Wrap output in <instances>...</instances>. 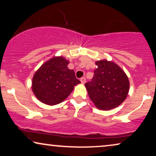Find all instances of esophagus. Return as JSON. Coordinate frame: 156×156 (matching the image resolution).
<instances>
[{
	"label": "esophagus",
	"instance_id": "34e87169",
	"mask_svg": "<svg viewBox=\"0 0 156 156\" xmlns=\"http://www.w3.org/2000/svg\"><path fill=\"white\" fill-rule=\"evenodd\" d=\"M80 82H82V84H84V83L86 82V79L84 77H82L80 79Z\"/></svg>",
	"mask_w": 156,
	"mask_h": 156
}]
</instances>
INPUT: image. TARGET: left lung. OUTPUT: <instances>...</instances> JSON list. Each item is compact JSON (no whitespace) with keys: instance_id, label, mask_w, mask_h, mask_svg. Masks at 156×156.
<instances>
[{"instance_id":"1","label":"left lung","mask_w":156,"mask_h":156,"mask_svg":"<svg viewBox=\"0 0 156 156\" xmlns=\"http://www.w3.org/2000/svg\"><path fill=\"white\" fill-rule=\"evenodd\" d=\"M95 64L97 68L92 80L85 84L89 98L100 110L116 108L129 94V78L124 71L112 61L102 59Z\"/></svg>"}]
</instances>
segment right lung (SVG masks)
<instances>
[{"label": "right lung", "mask_w": 156, "mask_h": 156, "mask_svg": "<svg viewBox=\"0 0 156 156\" xmlns=\"http://www.w3.org/2000/svg\"><path fill=\"white\" fill-rule=\"evenodd\" d=\"M65 57H54L42 65L34 74L32 90L37 99L47 105L53 106L62 102L80 81L73 69L67 65Z\"/></svg>", "instance_id": "add662e5"}]
</instances>
